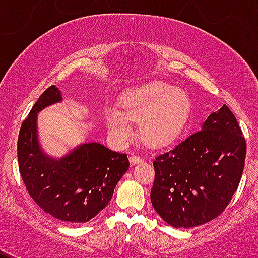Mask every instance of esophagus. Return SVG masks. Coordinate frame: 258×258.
I'll list each match as a JSON object with an SVG mask.
<instances>
[{
  "instance_id": "obj_1",
  "label": "esophagus",
  "mask_w": 258,
  "mask_h": 258,
  "mask_svg": "<svg viewBox=\"0 0 258 258\" xmlns=\"http://www.w3.org/2000/svg\"><path fill=\"white\" fill-rule=\"evenodd\" d=\"M142 158L140 157V156H136V155H131L130 156V162H131V165H135V163H139L141 162Z\"/></svg>"
}]
</instances>
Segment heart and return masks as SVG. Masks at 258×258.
Instances as JSON below:
<instances>
[{"instance_id":"1","label":"heart","mask_w":258,"mask_h":258,"mask_svg":"<svg viewBox=\"0 0 258 258\" xmlns=\"http://www.w3.org/2000/svg\"><path fill=\"white\" fill-rule=\"evenodd\" d=\"M189 114V100L186 93L172 85L153 81L127 93L121 110L107 108L106 126L119 142L132 136L131 122L139 121L141 140L148 146L171 142L183 130Z\"/></svg>"}]
</instances>
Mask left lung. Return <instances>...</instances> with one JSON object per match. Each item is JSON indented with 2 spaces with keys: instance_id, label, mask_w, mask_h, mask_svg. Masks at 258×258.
<instances>
[{
  "instance_id": "8db88e82",
  "label": "left lung",
  "mask_w": 258,
  "mask_h": 258,
  "mask_svg": "<svg viewBox=\"0 0 258 258\" xmlns=\"http://www.w3.org/2000/svg\"><path fill=\"white\" fill-rule=\"evenodd\" d=\"M246 140L232 111L223 105L202 130L153 161L151 202L172 227H195L225 211L237 191Z\"/></svg>"
}]
</instances>
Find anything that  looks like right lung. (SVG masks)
Here are the masks:
<instances>
[{
  "instance_id": "obj_1",
  "label": "right lung",
  "mask_w": 258,
  "mask_h": 258,
  "mask_svg": "<svg viewBox=\"0 0 258 258\" xmlns=\"http://www.w3.org/2000/svg\"><path fill=\"white\" fill-rule=\"evenodd\" d=\"M58 88L49 86L22 122L18 134L20 175L33 201L57 220L87 222L111 201L113 189L128 170L126 153L100 144H83L61 160L41 151L36 117L46 106L61 101Z\"/></svg>"
}]
</instances>
